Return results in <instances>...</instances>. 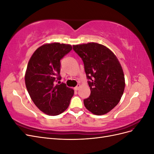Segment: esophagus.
Here are the masks:
<instances>
[{"label":"esophagus","instance_id":"esophagus-1","mask_svg":"<svg viewBox=\"0 0 154 154\" xmlns=\"http://www.w3.org/2000/svg\"><path fill=\"white\" fill-rule=\"evenodd\" d=\"M80 87V84H78L77 85H76V87H74V89H75L76 91H78V89H79V88Z\"/></svg>","mask_w":154,"mask_h":154}]
</instances>
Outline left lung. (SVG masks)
<instances>
[{
    "label": "left lung",
    "mask_w": 154,
    "mask_h": 154,
    "mask_svg": "<svg viewBox=\"0 0 154 154\" xmlns=\"http://www.w3.org/2000/svg\"><path fill=\"white\" fill-rule=\"evenodd\" d=\"M84 63L91 95L83 100L86 109L95 115H103L118 104L125 86L118 59L106 46L95 42L73 45Z\"/></svg>",
    "instance_id": "obj_1"
}]
</instances>
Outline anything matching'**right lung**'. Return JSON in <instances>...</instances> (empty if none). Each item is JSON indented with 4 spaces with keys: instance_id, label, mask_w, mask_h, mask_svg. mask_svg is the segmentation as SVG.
Wrapping results in <instances>:
<instances>
[{
    "instance_id": "right-lung-1",
    "label": "right lung",
    "mask_w": 154,
    "mask_h": 154,
    "mask_svg": "<svg viewBox=\"0 0 154 154\" xmlns=\"http://www.w3.org/2000/svg\"><path fill=\"white\" fill-rule=\"evenodd\" d=\"M72 50L69 44L58 42L40 46L32 54L25 74L27 90L35 105L44 113L57 116L66 110L74 90L61 80L60 60Z\"/></svg>"
}]
</instances>
